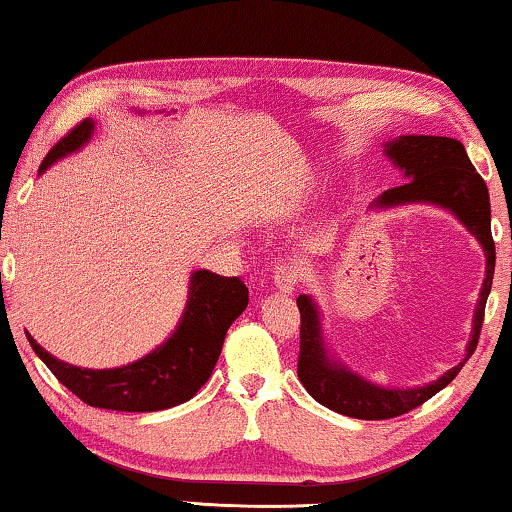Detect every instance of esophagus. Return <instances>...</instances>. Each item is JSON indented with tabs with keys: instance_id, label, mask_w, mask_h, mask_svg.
I'll return each mask as SVG.
<instances>
[{
	"instance_id": "esophagus-1",
	"label": "esophagus",
	"mask_w": 512,
	"mask_h": 512,
	"mask_svg": "<svg viewBox=\"0 0 512 512\" xmlns=\"http://www.w3.org/2000/svg\"><path fill=\"white\" fill-rule=\"evenodd\" d=\"M272 279H274V286H277L281 293H293L295 286H298V281H300L298 265L295 263L277 265V268H274Z\"/></svg>"
}]
</instances>
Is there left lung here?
<instances>
[{
    "label": "left lung",
    "mask_w": 512,
    "mask_h": 512,
    "mask_svg": "<svg viewBox=\"0 0 512 512\" xmlns=\"http://www.w3.org/2000/svg\"><path fill=\"white\" fill-rule=\"evenodd\" d=\"M383 147L385 157L392 161V166L402 170L406 182L395 189L383 191L372 203L374 210L427 203L450 212L483 247L485 279L478 295L476 311H473V328L469 344H466L464 360L453 369H448V372H443L436 381L416 385V388H383V385H376L365 376L355 374L351 367H346L342 360L335 358V353H330V346L325 344L321 309H318L316 300L305 293L300 295V381L318 404L328 406L330 411L342 413V416L360 420L402 416V413L425 404L427 399H432L436 392L455 379L459 369L464 367V362L471 358L478 346L496 261L490 226V194H487L485 180L473 168L464 145L446 136H399L390 138L388 143H383Z\"/></svg>",
    "instance_id": "1"
}]
</instances>
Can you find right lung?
<instances>
[{"mask_svg":"<svg viewBox=\"0 0 512 512\" xmlns=\"http://www.w3.org/2000/svg\"><path fill=\"white\" fill-rule=\"evenodd\" d=\"M94 136V122L83 120L46 154L39 173L78 152ZM249 305V288L238 277L196 270L189 277L187 305L164 344L136 362L115 369H85L50 355L32 335L29 346L46 367L85 404L110 411L147 413L189 402L217 365L231 323Z\"/></svg>","mask_w":512,"mask_h":512,"instance_id":"right-lung-1","label":"right lung"}]
</instances>
